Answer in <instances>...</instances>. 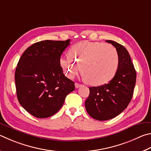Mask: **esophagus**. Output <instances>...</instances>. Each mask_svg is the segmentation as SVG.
Returning <instances> with one entry per match:
<instances>
[{
    "mask_svg": "<svg viewBox=\"0 0 151 151\" xmlns=\"http://www.w3.org/2000/svg\"><path fill=\"white\" fill-rule=\"evenodd\" d=\"M75 85L76 88H80L81 86H82V84H78V83H75Z\"/></svg>",
    "mask_w": 151,
    "mask_h": 151,
    "instance_id": "obj_1",
    "label": "esophagus"
}]
</instances>
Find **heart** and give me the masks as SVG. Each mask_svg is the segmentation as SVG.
Here are the masks:
<instances>
[{"label": "heart", "mask_w": 151, "mask_h": 151, "mask_svg": "<svg viewBox=\"0 0 151 151\" xmlns=\"http://www.w3.org/2000/svg\"><path fill=\"white\" fill-rule=\"evenodd\" d=\"M119 57L109 44L87 41L74 45L68 56L60 59V65L67 77L72 78L81 70L88 83L98 86L111 81L117 70Z\"/></svg>", "instance_id": "obj_1"}]
</instances>
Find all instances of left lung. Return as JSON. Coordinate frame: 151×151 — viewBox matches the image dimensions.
<instances>
[{
  "label": "left lung",
  "mask_w": 151,
  "mask_h": 151,
  "mask_svg": "<svg viewBox=\"0 0 151 151\" xmlns=\"http://www.w3.org/2000/svg\"><path fill=\"white\" fill-rule=\"evenodd\" d=\"M116 47L119 64L114 77L102 86L90 87L85 108L92 118L106 121L114 118L127 108L132 99L136 83V71L125 47L114 41L106 40Z\"/></svg>",
  "instance_id": "obj_1"
}]
</instances>
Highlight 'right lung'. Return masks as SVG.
<instances>
[{
    "instance_id": "add662e5",
    "label": "right lung",
    "mask_w": 151,
    "mask_h": 151,
    "mask_svg": "<svg viewBox=\"0 0 151 151\" xmlns=\"http://www.w3.org/2000/svg\"><path fill=\"white\" fill-rule=\"evenodd\" d=\"M66 41L45 40L35 43L24 52L15 72L19 103L30 114L46 118L56 114L67 94L75 89L60 65Z\"/></svg>"
}]
</instances>
